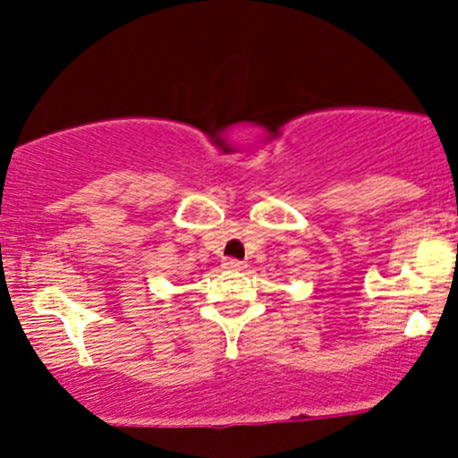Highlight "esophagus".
Wrapping results in <instances>:
<instances>
[{"label": "esophagus", "instance_id": "1", "mask_svg": "<svg viewBox=\"0 0 458 458\" xmlns=\"http://www.w3.org/2000/svg\"><path fill=\"white\" fill-rule=\"evenodd\" d=\"M224 267H225V270H230V272H239V270H243V267H246V263L239 261V259H225Z\"/></svg>", "mask_w": 458, "mask_h": 458}]
</instances>
